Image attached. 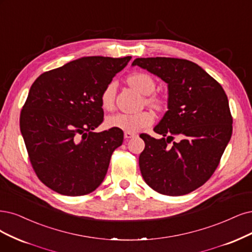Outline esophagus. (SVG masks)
<instances>
[{
	"instance_id": "obj_1",
	"label": "esophagus",
	"mask_w": 252,
	"mask_h": 252,
	"mask_svg": "<svg viewBox=\"0 0 252 252\" xmlns=\"http://www.w3.org/2000/svg\"><path fill=\"white\" fill-rule=\"evenodd\" d=\"M136 136V134H133V133H127V132H126L125 133V138L126 139H131V138H133V137H135Z\"/></svg>"
}]
</instances>
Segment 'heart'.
<instances>
[{
  "label": "heart",
  "mask_w": 252,
  "mask_h": 252,
  "mask_svg": "<svg viewBox=\"0 0 252 252\" xmlns=\"http://www.w3.org/2000/svg\"><path fill=\"white\" fill-rule=\"evenodd\" d=\"M126 83L129 87H132L144 97L145 105L153 108L158 112H163L167 109L166 98L152 94L156 89V82L150 76L144 72H135L126 78ZM114 97H115V87L114 84L109 85L101 92L100 105L106 111L114 109ZM155 116L151 111H141L136 114H124L117 113L110 115L106 118L105 125L109 128H118L121 131L127 133H136L141 128L150 126L154 123Z\"/></svg>",
  "instance_id": "heart-1"
}]
</instances>
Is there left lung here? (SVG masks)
<instances>
[{"label": "left lung", "mask_w": 252, "mask_h": 252, "mask_svg": "<svg viewBox=\"0 0 252 252\" xmlns=\"http://www.w3.org/2000/svg\"><path fill=\"white\" fill-rule=\"evenodd\" d=\"M132 65L168 85V111L154 128L162 138L140 135L145 148L139 166L145 183L169 196L196 190L216 170L231 137L232 117L224 90L189 60L137 58ZM174 135L180 142H172Z\"/></svg>", "instance_id": "left-lung-1"}]
</instances>
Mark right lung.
<instances>
[{
  "mask_svg": "<svg viewBox=\"0 0 252 252\" xmlns=\"http://www.w3.org/2000/svg\"><path fill=\"white\" fill-rule=\"evenodd\" d=\"M131 58L82 57L32 84L20 126L33 169L46 187L81 196L104 181L124 132H93L104 119L100 95Z\"/></svg>",
  "mask_w": 252,
  "mask_h": 252,
  "instance_id": "1",
  "label": "right lung"
}]
</instances>
